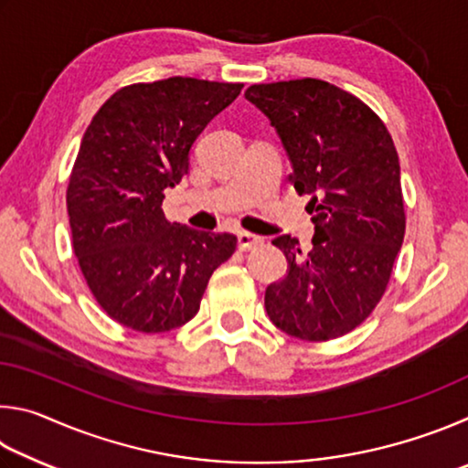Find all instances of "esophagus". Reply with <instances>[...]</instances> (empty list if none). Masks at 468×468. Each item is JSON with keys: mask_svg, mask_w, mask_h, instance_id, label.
I'll use <instances>...</instances> for the list:
<instances>
[{"mask_svg": "<svg viewBox=\"0 0 468 468\" xmlns=\"http://www.w3.org/2000/svg\"><path fill=\"white\" fill-rule=\"evenodd\" d=\"M262 243V237L253 235V233H248V231H241L239 235H237V245H239L241 251H248V250H253L256 245Z\"/></svg>", "mask_w": 468, "mask_h": 468, "instance_id": "obj_1", "label": "esophagus"}]
</instances>
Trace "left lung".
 I'll return each instance as SVG.
<instances>
[{
	"instance_id": "left-lung-1",
	"label": "left lung",
	"mask_w": 468,
	"mask_h": 468,
	"mask_svg": "<svg viewBox=\"0 0 468 468\" xmlns=\"http://www.w3.org/2000/svg\"><path fill=\"white\" fill-rule=\"evenodd\" d=\"M287 150L315 233L272 241L287 276L266 289L268 318L287 335L320 343L346 335L374 312L405 239L400 165L392 136L366 102L338 86L301 80L245 90Z\"/></svg>"
}]
</instances>
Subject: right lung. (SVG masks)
Returning <instances> with one entry per match:
<instances>
[{
    "instance_id": "obj_1",
    "label": "right lung",
    "mask_w": 468,
    "mask_h": 468,
    "mask_svg": "<svg viewBox=\"0 0 468 468\" xmlns=\"http://www.w3.org/2000/svg\"><path fill=\"white\" fill-rule=\"evenodd\" d=\"M241 89L181 76L130 84L86 128L66 194L72 245L97 303L122 326H184L233 256L235 235L169 223L163 192L189 171V148Z\"/></svg>"
}]
</instances>
